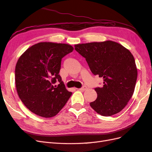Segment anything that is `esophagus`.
Returning a JSON list of instances; mask_svg holds the SVG:
<instances>
[{"mask_svg": "<svg viewBox=\"0 0 152 152\" xmlns=\"http://www.w3.org/2000/svg\"><path fill=\"white\" fill-rule=\"evenodd\" d=\"M87 87L86 86H83V87H82L81 88H80L79 90L81 91H84L87 90Z\"/></svg>", "mask_w": 152, "mask_h": 152, "instance_id": "obj_1", "label": "esophagus"}]
</instances>
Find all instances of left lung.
Here are the masks:
<instances>
[{
	"label": "left lung",
	"instance_id": "1",
	"mask_svg": "<svg viewBox=\"0 0 152 152\" xmlns=\"http://www.w3.org/2000/svg\"><path fill=\"white\" fill-rule=\"evenodd\" d=\"M86 58L91 72L103 79V86L94 88L98 97L91 108L103 116L120 112L134 93L137 68L134 56L120 44L111 40L75 45Z\"/></svg>",
	"mask_w": 152,
	"mask_h": 152
}]
</instances>
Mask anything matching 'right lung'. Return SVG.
<instances>
[{
  "instance_id": "right-lung-1",
  "label": "right lung",
  "mask_w": 152,
  "mask_h": 152,
  "mask_svg": "<svg viewBox=\"0 0 152 152\" xmlns=\"http://www.w3.org/2000/svg\"><path fill=\"white\" fill-rule=\"evenodd\" d=\"M73 48L66 44L40 42L18 60L15 83L21 102L31 112L49 118L60 111L72 95L59 75L62 58ZM58 82V85L54 84Z\"/></svg>"
}]
</instances>
